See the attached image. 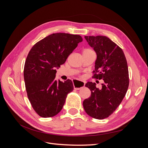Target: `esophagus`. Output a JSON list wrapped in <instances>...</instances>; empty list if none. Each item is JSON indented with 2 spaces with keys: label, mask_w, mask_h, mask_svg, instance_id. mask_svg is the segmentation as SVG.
Segmentation results:
<instances>
[{
  "label": "esophagus",
  "mask_w": 148,
  "mask_h": 148,
  "mask_svg": "<svg viewBox=\"0 0 148 148\" xmlns=\"http://www.w3.org/2000/svg\"><path fill=\"white\" fill-rule=\"evenodd\" d=\"M73 87L75 89H77V90H79V89L84 87L85 85V83L84 82L81 81H78V80H75L73 82Z\"/></svg>",
  "instance_id": "1"
}]
</instances>
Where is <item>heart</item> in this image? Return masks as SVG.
I'll list each match as a JSON object with an SVG mask.
<instances>
[{
    "label": "heart",
    "instance_id": "b5f03b06",
    "mask_svg": "<svg viewBox=\"0 0 148 148\" xmlns=\"http://www.w3.org/2000/svg\"><path fill=\"white\" fill-rule=\"evenodd\" d=\"M90 51L89 49H84L83 52H86V51Z\"/></svg>",
    "mask_w": 148,
    "mask_h": 148
}]
</instances>
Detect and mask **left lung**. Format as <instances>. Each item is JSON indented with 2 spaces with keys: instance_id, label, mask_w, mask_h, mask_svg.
I'll list each match as a JSON object with an SVG mask.
<instances>
[{
  "instance_id": "1",
  "label": "left lung",
  "mask_w": 148,
  "mask_h": 148,
  "mask_svg": "<svg viewBox=\"0 0 148 148\" xmlns=\"http://www.w3.org/2000/svg\"><path fill=\"white\" fill-rule=\"evenodd\" d=\"M84 38L97 55L93 78L102 79L104 83L101 89L96 88L95 83L85 84L91 95L83 105L90 117L104 119L114 112L126 95L129 85L127 62L122 49L109 38L90 36Z\"/></svg>"
}]
</instances>
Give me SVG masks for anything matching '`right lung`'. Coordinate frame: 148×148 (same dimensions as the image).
<instances>
[{
  "label": "right lung",
  "mask_w": 148,
  "mask_h": 148,
  "mask_svg": "<svg viewBox=\"0 0 148 148\" xmlns=\"http://www.w3.org/2000/svg\"><path fill=\"white\" fill-rule=\"evenodd\" d=\"M82 41L79 35L53 33L36 43L29 52L24 66L26 90L33 109L41 117L59 113L67 95L73 91L70 79L62 82L56 79V69Z\"/></svg>",
  "instance_id": "add662e5"
}]
</instances>
